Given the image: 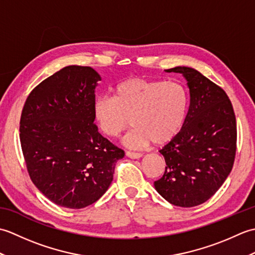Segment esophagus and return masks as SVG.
I'll return each instance as SVG.
<instances>
[{
    "instance_id": "34e87169",
    "label": "esophagus",
    "mask_w": 255,
    "mask_h": 255,
    "mask_svg": "<svg viewBox=\"0 0 255 255\" xmlns=\"http://www.w3.org/2000/svg\"><path fill=\"white\" fill-rule=\"evenodd\" d=\"M126 155L130 159H140L142 156L141 153H134V152H130V151H127Z\"/></svg>"
}]
</instances>
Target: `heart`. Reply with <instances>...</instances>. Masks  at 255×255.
Returning <instances> with one entry per match:
<instances>
[{"mask_svg": "<svg viewBox=\"0 0 255 255\" xmlns=\"http://www.w3.org/2000/svg\"><path fill=\"white\" fill-rule=\"evenodd\" d=\"M188 93L181 83L129 78L119 83L115 95L97 97L93 115L102 132L118 137L133 125L124 142L141 149L151 142L162 145L181 131L188 112Z\"/></svg>", "mask_w": 255, "mask_h": 255, "instance_id": "b5f03b06", "label": "heart"}]
</instances>
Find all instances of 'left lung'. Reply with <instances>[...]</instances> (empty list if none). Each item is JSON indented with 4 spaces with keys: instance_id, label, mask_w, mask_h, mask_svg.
<instances>
[{
    "instance_id": "1",
    "label": "left lung",
    "mask_w": 255,
    "mask_h": 255,
    "mask_svg": "<svg viewBox=\"0 0 255 255\" xmlns=\"http://www.w3.org/2000/svg\"><path fill=\"white\" fill-rule=\"evenodd\" d=\"M189 90L187 116L177 136L160 150L165 172L154 187L180 207L205 203L228 177L235 162L237 124L226 92L197 70L175 67Z\"/></svg>"
}]
</instances>
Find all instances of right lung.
Listing matches in <instances>:
<instances>
[{
    "label": "right lung",
    "mask_w": 255,
    "mask_h": 255,
    "mask_svg": "<svg viewBox=\"0 0 255 255\" xmlns=\"http://www.w3.org/2000/svg\"><path fill=\"white\" fill-rule=\"evenodd\" d=\"M101 80L93 68L68 66L38 84L21 112L19 138L29 176L62 207L80 209L100 199L125 155L94 124Z\"/></svg>",
    "instance_id": "1"
}]
</instances>
